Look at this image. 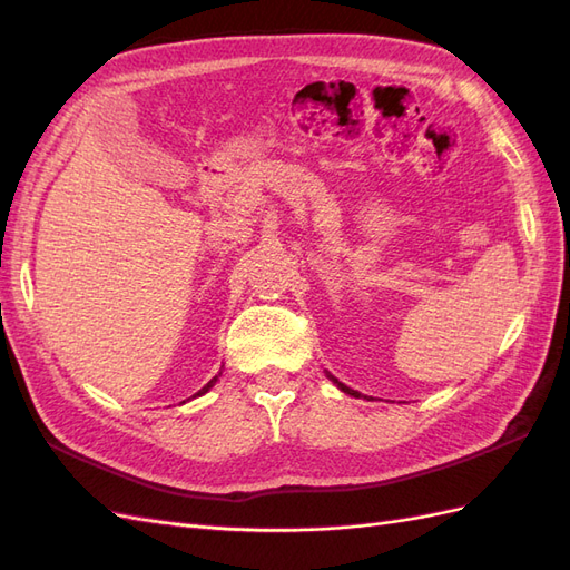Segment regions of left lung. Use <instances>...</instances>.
<instances>
[{
    "label": "left lung",
    "instance_id": "left-lung-1",
    "mask_svg": "<svg viewBox=\"0 0 570 570\" xmlns=\"http://www.w3.org/2000/svg\"><path fill=\"white\" fill-rule=\"evenodd\" d=\"M327 377H331V381H333V383H335V385H337L342 392H347V394H352V396H361L356 390H352V387H347V385H342V383L337 381V377H333V375H327Z\"/></svg>",
    "mask_w": 570,
    "mask_h": 570
}]
</instances>
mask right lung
<instances>
[{
	"label": "right lung",
	"mask_w": 570,
	"mask_h": 570,
	"mask_svg": "<svg viewBox=\"0 0 570 570\" xmlns=\"http://www.w3.org/2000/svg\"><path fill=\"white\" fill-rule=\"evenodd\" d=\"M218 375H220V373H218ZM218 375H214V377H212V381H209V383H206V385H204V387H202V390H199V392H197L195 396H202L204 392H209V387H214V383L218 381Z\"/></svg>",
	"instance_id": "right-lung-1"
}]
</instances>
